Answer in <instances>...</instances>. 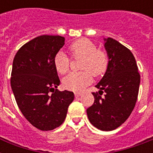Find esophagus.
<instances>
[{
  "instance_id": "1",
  "label": "esophagus",
  "mask_w": 153,
  "mask_h": 153,
  "mask_svg": "<svg viewBox=\"0 0 153 153\" xmlns=\"http://www.w3.org/2000/svg\"><path fill=\"white\" fill-rule=\"evenodd\" d=\"M74 95H75L76 98H79V97H80L82 95V94L79 93V92H76V93H74Z\"/></svg>"
}]
</instances>
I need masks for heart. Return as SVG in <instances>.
<instances>
[{
    "label": "heart",
    "mask_w": 153,
    "mask_h": 153,
    "mask_svg": "<svg viewBox=\"0 0 153 153\" xmlns=\"http://www.w3.org/2000/svg\"><path fill=\"white\" fill-rule=\"evenodd\" d=\"M69 51L74 59L82 58L81 69L83 71L71 73L62 79V85L67 90L72 91H83L93 80L92 74L100 76L106 71L109 59L106 52L98 49L96 44L88 39H78L69 46ZM69 57L64 52L59 51L54 59V65L58 73L65 74L70 68Z\"/></svg>",
    "instance_id": "1"
}]
</instances>
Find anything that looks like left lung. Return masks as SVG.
I'll return each instance as SVG.
<instances>
[{
	"label": "left lung",
	"instance_id": "left-lung-1",
	"mask_svg": "<svg viewBox=\"0 0 153 153\" xmlns=\"http://www.w3.org/2000/svg\"><path fill=\"white\" fill-rule=\"evenodd\" d=\"M104 40L109 64L104 76L95 86L99 91L92 93L94 102L86 113L94 127L111 131L121 126L134 109L140 76L129 49L109 37Z\"/></svg>",
	"mask_w": 153,
	"mask_h": 153
}]
</instances>
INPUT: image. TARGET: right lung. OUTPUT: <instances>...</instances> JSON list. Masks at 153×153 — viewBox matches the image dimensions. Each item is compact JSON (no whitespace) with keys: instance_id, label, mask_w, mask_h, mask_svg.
Returning <instances> with one entry per match:
<instances>
[{"instance_id":"obj_1","label":"right lung","mask_w":153,"mask_h":153,"mask_svg":"<svg viewBox=\"0 0 153 153\" xmlns=\"http://www.w3.org/2000/svg\"><path fill=\"white\" fill-rule=\"evenodd\" d=\"M65 38L44 35L36 37L16 52L13 62L11 87L25 117L39 130L60 126L74 98L71 91L57 90L60 84L54 59Z\"/></svg>"}]
</instances>
